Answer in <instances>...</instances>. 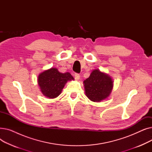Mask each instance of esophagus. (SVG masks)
I'll list each match as a JSON object with an SVG mask.
<instances>
[{"label":"esophagus","mask_w":152,"mask_h":152,"mask_svg":"<svg viewBox=\"0 0 152 152\" xmlns=\"http://www.w3.org/2000/svg\"><path fill=\"white\" fill-rule=\"evenodd\" d=\"M75 79H76V80H79V78H80V75H79L77 73H75Z\"/></svg>","instance_id":"1"}]
</instances>
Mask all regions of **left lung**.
I'll return each mask as SVG.
<instances>
[{"mask_svg": "<svg viewBox=\"0 0 152 152\" xmlns=\"http://www.w3.org/2000/svg\"><path fill=\"white\" fill-rule=\"evenodd\" d=\"M86 96L91 101L100 102L106 99L111 92L113 81L107 74L94 69L83 82Z\"/></svg>", "mask_w": 152, "mask_h": 152, "instance_id": "1", "label": "left lung"}]
</instances>
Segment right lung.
Instances as JSON below:
<instances>
[{
    "instance_id": "obj_1",
    "label": "right lung",
    "mask_w": 152,
    "mask_h": 152,
    "mask_svg": "<svg viewBox=\"0 0 152 152\" xmlns=\"http://www.w3.org/2000/svg\"><path fill=\"white\" fill-rule=\"evenodd\" d=\"M72 80L74 77L68 72L62 73L57 68H51L39 74L37 82L44 96L55 99L61 94L66 83Z\"/></svg>"
}]
</instances>
